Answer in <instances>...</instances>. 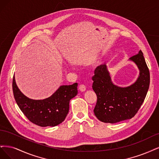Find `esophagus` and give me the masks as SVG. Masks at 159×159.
I'll return each instance as SVG.
<instances>
[{"label": "esophagus", "instance_id": "34e87169", "mask_svg": "<svg viewBox=\"0 0 159 159\" xmlns=\"http://www.w3.org/2000/svg\"><path fill=\"white\" fill-rule=\"evenodd\" d=\"M79 89L81 92H84L86 90V86L84 84H80Z\"/></svg>", "mask_w": 159, "mask_h": 159}]
</instances>
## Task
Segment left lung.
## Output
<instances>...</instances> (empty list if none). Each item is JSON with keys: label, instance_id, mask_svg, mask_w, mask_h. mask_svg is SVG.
<instances>
[{"label": "left lung", "instance_id": "1", "mask_svg": "<svg viewBox=\"0 0 159 159\" xmlns=\"http://www.w3.org/2000/svg\"><path fill=\"white\" fill-rule=\"evenodd\" d=\"M129 59L139 70V77L129 86L114 84L105 64L97 66L94 70L93 89L97 95V102L94 112L102 122L114 124L131 119L144 102L150 84L149 70L141 50Z\"/></svg>", "mask_w": 159, "mask_h": 159}]
</instances>
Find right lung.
I'll list each match as a JSON object with an SVG mask.
<instances>
[{
  "label": "right lung",
  "mask_w": 159,
  "mask_h": 159,
  "mask_svg": "<svg viewBox=\"0 0 159 159\" xmlns=\"http://www.w3.org/2000/svg\"><path fill=\"white\" fill-rule=\"evenodd\" d=\"M78 84L63 85L55 93L43 100H32L24 95L12 80L14 99L25 117L33 124L41 126H55L62 123L68 114L69 102L78 93Z\"/></svg>",
  "instance_id": "1"
}]
</instances>
